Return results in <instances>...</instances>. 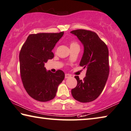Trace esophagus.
<instances>
[{"instance_id": "34e87169", "label": "esophagus", "mask_w": 131, "mask_h": 131, "mask_svg": "<svg viewBox=\"0 0 131 131\" xmlns=\"http://www.w3.org/2000/svg\"><path fill=\"white\" fill-rule=\"evenodd\" d=\"M71 77V75H69V74H65V79H67V78H69Z\"/></svg>"}]
</instances>
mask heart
<instances>
[{
	"label": "heart",
	"mask_w": 131,
	"mask_h": 131,
	"mask_svg": "<svg viewBox=\"0 0 131 131\" xmlns=\"http://www.w3.org/2000/svg\"><path fill=\"white\" fill-rule=\"evenodd\" d=\"M79 46V45H78V44L75 42H72L71 43V44H70V48H71V47H73V46Z\"/></svg>",
	"instance_id": "obj_1"
}]
</instances>
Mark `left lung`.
<instances>
[{
    "label": "left lung",
    "instance_id": "1",
    "mask_svg": "<svg viewBox=\"0 0 131 131\" xmlns=\"http://www.w3.org/2000/svg\"><path fill=\"white\" fill-rule=\"evenodd\" d=\"M71 34L77 36L84 50L79 65L86 68L83 81L79 77L77 86L72 89L73 98L81 102L94 101L102 92L106 84L109 72L108 47L96 33L84 29L72 30Z\"/></svg>",
    "mask_w": 131,
    "mask_h": 131
}]
</instances>
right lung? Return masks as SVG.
<instances>
[{
    "label": "right lung",
    "mask_w": 131,
    "mask_h": 131,
    "mask_svg": "<svg viewBox=\"0 0 131 131\" xmlns=\"http://www.w3.org/2000/svg\"><path fill=\"white\" fill-rule=\"evenodd\" d=\"M63 34V32L31 34L21 48V79L25 90L35 100L47 102L53 99L65 78L61 70L52 73L45 68V63L54 57L52 50Z\"/></svg>",
    "instance_id": "1"
}]
</instances>
